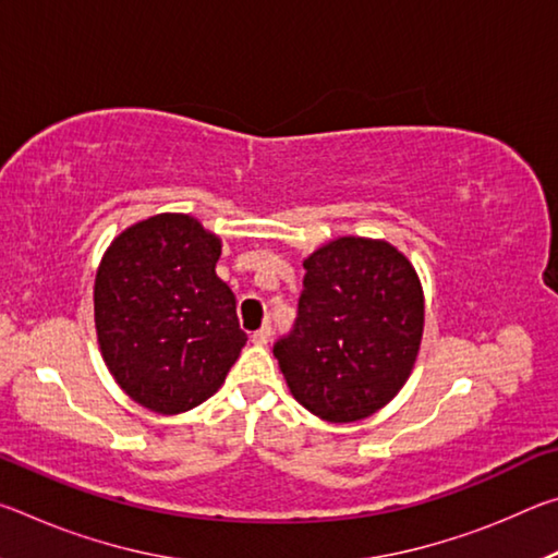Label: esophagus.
Here are the masks:
<instances>
[{"label":"esophagus","instance_id":"34e87169","mask_svg":"<svg viewBox=\"0 0 558 558\" xmlns=\"http://www.w3.org/2000/svg\"><path fill=\"white\" fill-rule=\"evenodd\" d=\"M270 337H272V329H270V325H263L260 329H256V332H253V342H256V344H268L270 342Z\"/></svg>","mask_w":558,"mask_h":558}]
</instances>
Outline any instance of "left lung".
I'll list each match as a JSON object with an SVG mask.
<instances>
[{"label":"left lung","mask_w":558,"mask_h":558,"mask_svg":"<svg viewBox=\"0 0 558 558\" xmlns=\"http://www.w3.org/2000/svg\"><path fill=\"white\" fill-rule=\"evenodd\" d=\"M298 319L276 354L290 393L329 423L384 409L409 379L423 337V290L386 241H329L302 263Z\"/></svg>","instance_id":"left-lung-1"}]
</instances>
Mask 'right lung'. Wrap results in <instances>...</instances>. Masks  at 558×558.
Wrapping results in <instances>:
<instances>
[{
	"instance_id": "right-lung-1",
	"label": "right lung",
	"mask_w": 558,
	"mask_h": 558,
	"mask_svg": "<svg viewBox=\"0 0 558 558\" xmlns=\"http://www.w3.org/2000/svg\"><path fill=\"white\" fill-rule=\"evenodd\" d=\"M221 239L186 214L122 231L100 260L96 332L120 389L155 413H182L221 389L245 332L216 276Z\"/></svg>"
}]
</instances>
